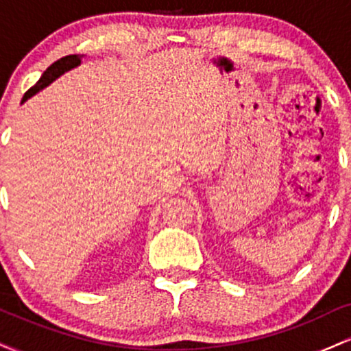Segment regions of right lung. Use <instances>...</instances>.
Wrapping results in <instances>:
<instances>
[{
  "label": "right lung",
  "mask_w": 351,
  "mask_h": 351,
  "mask_svg": "<svg viewBox=\"0 0 351 351\" xmlns=\"http://www.w3.org/2000/svg\"><path fill=\"white\" fill-rule=\"evenodd\" d=\"M84 59V54H71V56H66V58H60L59 60H56L54 64H51L49 67H47L46 71H44V74L41 75V79L38 80V82L34 84L33 87L29 88V90L24 94V97L21 102H26L27 99L33 97L34 94H38L39 90L44 87H47L52 80H56L59 77V75H62L64 72L74 69V67L80 66V62H82Z\"/></svg>",
  "instance_id": "obj_1"
}]
</instances>
